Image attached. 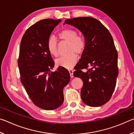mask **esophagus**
I'll return each instance as SVG.
<instances>
[{
  "label": "esophagus",
  "mask_w": 134,
  "mask_h": 134,
  "mask_svg": "<svg viewBox=\"0 0 134 134\" xmlns=\"http://www.w3.org/2000/svg\"><path fill=\"white\" fill-rule=\"evenodd\" d=\"M69 72H70V77H71L72 78V77H73V70H69Z\"/></svg>",
  "instance_id": "1"
}]
</instances>
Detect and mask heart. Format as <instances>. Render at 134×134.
I'll return each mask as SVG.
<instances>
[{
  "instance_id": "heart-1",
  "label": "heart",
  "mask_w": 134,
  "mask_h": 134,
  "mask_svg": "<svg viewBox=\"0 0 134 134\" xmlns=\"http://www.w3.org/2000/svg\"><path fill=\"white\" fill-rule=\"evenodd\" d=\"M59 38L69 42L68 51L70 54L61 57L56 61L58 66L70 69L74 66L77 60L76 54L83 53L86 48V40L83 36L77 35V32L73 29H64L58 34ZM47 47L49 53L52 55L57 57L58 54V46L55 40L53 37H49L47 42Z\"/></svg>"
}]
</instances>
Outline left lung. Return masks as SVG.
I'll list each match as a JSON object with an SVG mask.
<instances>
[{
	"mask_svg": "<svg viewBox=\"0 0 134 134\" xmlns=\"http://www.w3.org/2000/svg\"><path fill=\"white\" fill-rule=\"evenodd\" d=\"M78 28L86 40V48L75 66L74 77L83 80L81 98L86 105L100 106L112 97L118 75V53L112 35L98 20L91 17L66 19Z\"/></svg>",
	"mask_w": 134,
	"mask_h": 134,
	"instance_id": "left-lung-1",
	"label": "left lung"
}]
</instances>
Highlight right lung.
I'll list each match as a JSON object with an SVG mask.
<instances>
[{"instance_id": "1", "label": "right lung", "mask_w": 134, "mask_h": 134, "mask_svg": "<svg viewBox=\"0 0 134 134\" xmlns=\"http://www.w3.org/2000/svg\"><path fill=\"white\" fill-rule=\"evenodd\" d=\"M61 21L45 19L36 22L26 29L20 45L18 64L21 81L34 104L45 110L62 105L63 88L70 80L64 67L51 71L54 62L47 47L49 35Z\"/></svg>"}]
</instances>
